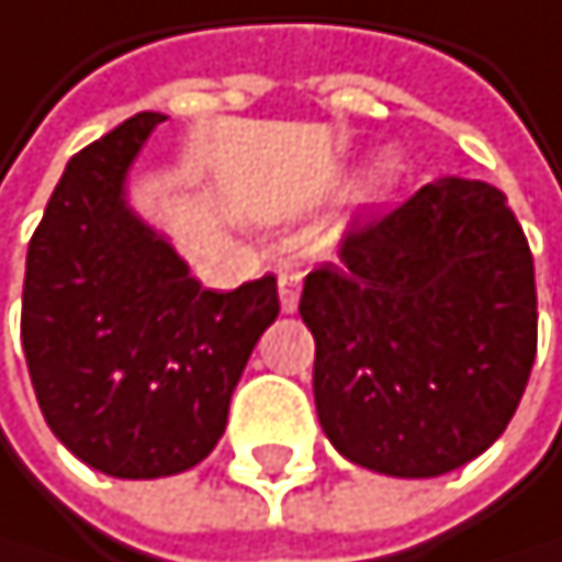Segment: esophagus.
Here are the masks:
<instances>
[{
    "label": "esophagus",
    "instance_id": "obj_1",
    "mask_svg": "<svg viewBox=\"0 0 562 562\" xmlns=\"http://www.w3.org/2000/svg\"><path fill=\"white\" fill-rule=\"evenodd\" d=\"M278 295H281V312L291 315L299 308V295H302V278L295 271H278Z\"/></svg>",
    "mask_w": 562,
    "mask_h": 562
}]
</instances>
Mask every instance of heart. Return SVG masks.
I'll use <instances>...</instances> for the list:
<instances>
[{"mask_svg":"<svg viewBox=\"0 0 562 562\" xmlns=\"http://www.w3.org/2000/svg\"><path fill=\"white\" fill-rule=\"evenodd\" d=\"M402 178V160L394 150H384L371 160V168L363 171V178L357 181L353 188V209L357 212H374L381 209L387 199H391V191L394 184H398Z\"/></svg>","mask_w":562,"mask_h":562,"instance_id":"b5f03b06","label":"heart"}]
</instances>
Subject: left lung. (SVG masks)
Masks as SVG:
<instances>
[{
    "instance_id": "8db88e82",
    "label": "left lung",
    "mask_w": 562,
    "mask_h": 562,
    "mask_svg": "<svg viewBox=\"0 0 562 562\" xmlns=\"http://www.w3.org/2000/svg\"><path fill=\"white\" fill-rule=\"evenodd\" d=\"M315 412L387 477H439L505 432L536 360V271L487 181L439 178L305 278Z\"/></svg>"
}]
</instances>
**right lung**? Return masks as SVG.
Segmentation results:
<instances>
[{"mask_svg":"<svg viewBox=\"0 0 562 562\" xmlns=\"http://www.w3.org/2000/svg\"><path fill=\"white\" fill-rule=\"evenodd\" d=\"M160 112H139L64 168L26 250L23 353L50 432L123 481L202 463L278 281L205 291L181 254L133 212L126 178Z\"/></svg>","mask_w":562,"mask_h":562,"instance_id":"right-lung-1","label":"right lung"}]
</instances>
